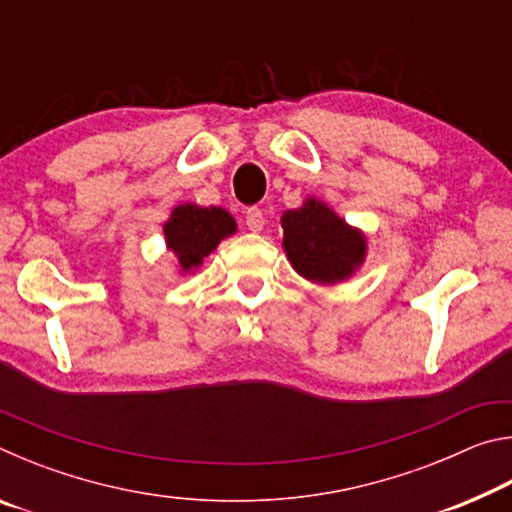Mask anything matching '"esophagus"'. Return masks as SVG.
I'll use <instances>...</instances> for the list:
<instances>
[{"mask_svg": "<svg viewBox=\"0 0 512 512\" xmlns=\"http://www.w3.org/2000/svg\"><path fill=\"white\" fill-rule=\"evenodd\" d=\"M246 225H248V230H253V232H259L264 228V214L259 207H250V210L246 212Z\"/></svg>", "mask_w": 512, "mask_h": 512, "instance_id": "34e87169", "label": "esophagus"}]
</instances>
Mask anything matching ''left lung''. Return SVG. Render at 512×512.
Wrapping results in <instances>:
<instances>
[{
	"mask_svg": "<svg viewBox=\"0 0 512 512\" xmlns=\"http://www.w3.org/2000/svg\"><path fill=\"white\" fill-rule=\"evenodd\" d=\"M282 228L287 257L311 282H341L366 257V237L316 198H307L298 210L284 212Z\"/></svg>",
	"mask_w": 512,
	"mask_h": 512,
	"instance_id": "8db88e82",
	"label": "left lung"
}]
</instances>
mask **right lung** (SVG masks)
Listing matches in <instances>:
<instances>
[{"label":"right lung","mask_w":512,"mask_h":512,"mask_svg":"<svg viewBox=\"0 0 512 512\" xmlns=\"http://www.w3.org/2000/svg\"><path fill=\"white\" fill-rule=\"evenodd\" d=\"M237 223L223 207L178 205L164 223V237L183 271L201 266L203 259L219 246V241L235 235Z\"/></svg>","instance_id":"right-lung-1"}]
</instances>
